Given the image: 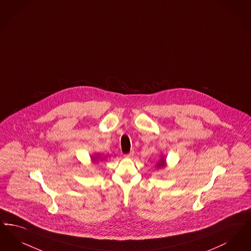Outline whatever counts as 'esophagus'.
Wrapping results in <instances>:
<instances>
[{
  "label": "esophagus",
  "instance_id": "obj_1",
  "mask_svg": "<svg viewBox=\"0 0 251 251\" xmlns=\"http://www.w3.org/2000/svg\"><path fill=\"white\" fill-rule=\"evenodd\" d=\"M133 154H134V151H131L130 153L125 154V156H126V157H131V156H133Z\"/></svg>",
  "mask_w": 251,
  "mask_h": 251
}]
</instances>
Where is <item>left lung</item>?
Masks as SVG:
<instances>
[{
    "label": "left lung",
    "mask_w": 251,
    "mask_h": 251,
    "mask_svg": "<svg viewBox=\"0 0 251 251\" xmlns=\"http://www.w3.org/2000/svg\"><path fill=\"white\" fill-rule=\"evenodd\" d=\"M156 166H157V168H162L164 166V159H161Z\"/></svg>",
    "instance_id": "1"
}]
</instances>
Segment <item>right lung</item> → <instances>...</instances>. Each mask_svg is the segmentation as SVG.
<instances>
[{
  "label": "right lung",
  "mask_w": 251,
  "mask_h": 251,
  "mask_svg": "<svg viewBox=\"0 0 251 251\" xmlns=\"http://www.w3.org/2000/svg\"><path fill=\"white\" fill-rule=\"evenodd\" d=\"M94 160H96V158H95V159H94Z\"/></svg>",
  "instance_id": "obj_1"
}]
</instances>
